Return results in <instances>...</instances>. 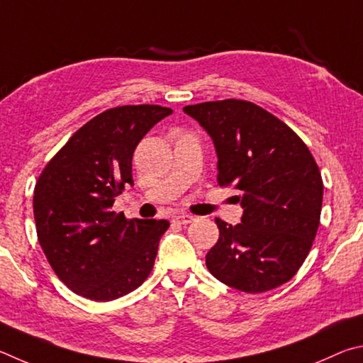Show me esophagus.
I'll use <instances>...</instances> for the list:
<instances>
[{
  "mask_svg": "<svg viewBox=\"0 0 363 363\" xmlns=\"http://www.w3.org/2000/svg\"><path fill=\"white\" fill-rule=\"evenodd\" d=\"M174 220L180 225H188V223H191V221H194V217H193V215H188V213H178V215H175Z\"/></svg>",
  "mask_w": 363,
  "mask_h": 363,
  "instance_id": "esophagus-1",
  "label": "esophagus"
}]
</instances>
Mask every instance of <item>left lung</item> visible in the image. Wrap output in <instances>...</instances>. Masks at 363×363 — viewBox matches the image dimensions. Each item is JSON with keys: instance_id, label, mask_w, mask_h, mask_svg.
<instances>
[{"instance_id": "1", "label": "left lung", "mask_w": 363, "mask_h": 363, "mask_svg": "<svg viewBox=\"0 0 363 363\" xmlns=\"http://www.w3.org/2000/svg\"><path fill=\"white\" fill-rule=\"evenodd\" d=\"M211 135L220 186L233 185L240 223L215 220L220 238L206 255L211 274L247 294L289 282L313 247L323 183L303 140L274 114L245 100L183 108Z\"/></svg>"}]
</instances>
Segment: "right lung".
<instances>
[{"label": "right lung", "mask_w": 363, "mask_h": 363, "mask_svg": "<svg viewBox=\"0 0 363 363\" xmlns=\"http://www.w3.org/2000/svg\"><path fill=\"white\" fill-rule=\"evenodd\" d=\"M159 105H125L100 113L50 159L35 186L38 240L67 287L94 301L130 294L150 276L167 220H127L113 212L133 185L132 156L159 121Z\"/></svg>", "instance_id": "1"}]
</instances>
